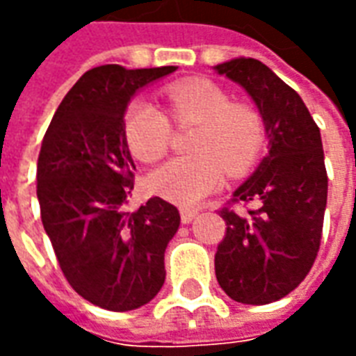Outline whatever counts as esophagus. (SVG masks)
Listing matches in <instances>:
<instances>
[{
  "label": "esophagus",
  "mask_w": 356,
  "mask_h": 356,
  "mask_svg": "<svg viewBox=\"0 0 356 356\" xmlns=\"http://www.w3.org/2000/svg\"><path fill=\"white\" fill-rule=\"evenodd\" d=\"M198 216V209H191V208H183L181 209V221L183 223H191L194 217Z\"/></svg>",
  "instance_id": "esophagus-1"
}]
</instances>
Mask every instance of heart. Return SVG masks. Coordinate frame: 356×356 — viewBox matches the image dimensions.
I'll return each instance as SVG.
<instances>
[{
    "mask_svg": "<svg viewBox=\"0 0 356 356\" xmlns=\"http://www.w3.org/2000/svg\"><path fill=\"white\" fill-rule=\"evenodd\" d=\"M163 95L173 124H196L188 143L193 154L163 163L148 177V186L165 200L193 206L223 183L225 170L240 175L254 165L267 139V127L255 106L232 102L229 93L211 81L171 83ZM168 116L143 99L129 104L124 131L137 160L156 163L170 152L173 131Z\"/></svg>",
    "mask_w": 356,
    "mask_h": 356,
    "instance_id": "obj_1",
    "label": "heart"
}]
</instances>
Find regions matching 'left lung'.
Returning <instances> with one entry per match:
<instances>
[{
    "mask_svg": "<svg viewBox=\"0 0 356 356\" xmlns=\"http://www.w3.org/2000/svg\"><path fill=\"white\" fill-rule=\"evenodd\" d=\"M216 70L250 93L270 143L257 171L219 209L227 229L216 276L234 301L267 305L303 282L321 248L328 198L321 129L301 97L259 60L234 58ZM248 203L256 208L236 209Z\"/></svg>",
    "mask_w": 356,
    "mask_h": 356,
    "instance_id": "8db88e82",
    "label": "left lung"
}]
</instances>
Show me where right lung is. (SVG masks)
<instances>
[{"label": "right lung", "mask_w": 356, "mask_h": 356, "mask_svg": "<svg viewBox=\"0 0 356 356\" xmlns=\"http://www.w3.org/2000/svg\"><path fill=\"white\" fill-rule=\"evenodd\" d=\"M173 70L91 68L58 104L38 158L42 223L63 275L89 303L116 313L147 305L160 291L163 252L181 221L158 196L125 209L135 185L125 106L137 89Z\"/></svg>", "instance_id": "1"}]
</instances>
